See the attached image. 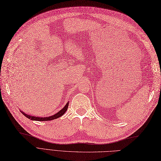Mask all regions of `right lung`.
Instances as JSON below:
<instances>
[{"mask_svg": "<svg viewBox=\"0 0 161 161\" xmlns=\"http://www.w3.org/2000/svg\"><path fill=\"white\" fill-rule=\"evenodd\" d=\"M69 102H67L66 105L60 111H59L58 112L57 114L53 115L52 116H49V117H46V118H42V117H36V116H32L30 115H28L25 113H24L23 111H21V113L25 115L26 118H27L28 119H31V120H35V121H50V120H53L57 119L58 118H60L62 115H64L65 114V112L66 111V110L68 109V107H69Z\"/></svg>", "mask_w": 161, "mask_h": 161, "instance_id": "add662e5", "label": "right lung"}]
</instances>
